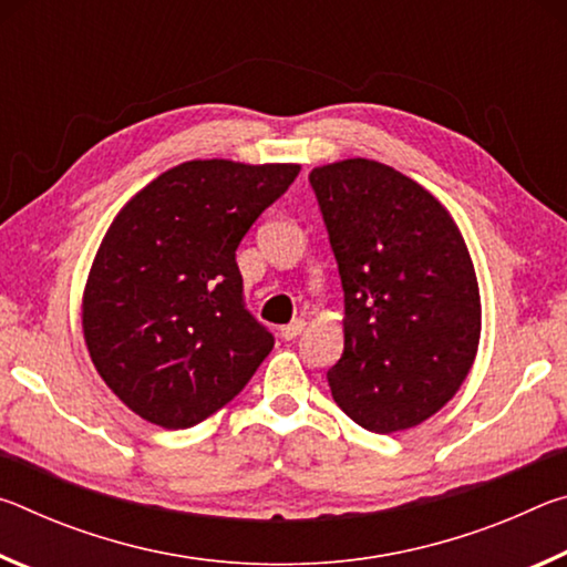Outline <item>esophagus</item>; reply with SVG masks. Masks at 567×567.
<instances>
[{"mask_svg":"<svg viewBox=\"0 0 567 567\" xmlns=\"http://www.w3.org/2000/svg\"><path fill=\"white\" fill-rule=\"evenodd\" d=\"M302 330H305V320H292L290 324L280 328V334H282V340H295Z\"/></svg>","mask_w":567,"mask_h":567,"instance_id":"obj_1","label":"esophagus"}]
</instances>
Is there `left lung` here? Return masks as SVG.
I'll return each mask as SVG.
<instances>
[{
  "label": "left lung",
  "instance_id": "1",
  "mask_svg": "<svg viewBox=\"0 0 567 567\" xmlns=\"http://www.w3.org/2000/svg\"><path fill=\"white\" fill-rule=\"evenodd\" d=\"M310 185L344 292L332 398L372 433L420 425L455 395L477 352L465 239L425 187L380 162L315 167Z\"/></svg>",
  "mask_w": 567,
  "mask_h": 567
}]
</instances>
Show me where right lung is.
I'll use <instances>...</instances> for the list:
<instances>
[{"instance_id": "obj_1", "label": "right lung", "mask_w": 567, "mask_h": 567, "mask_svg": "<svg viewBox=\"0 0 567 567\" xmlns=\"http://www.w3.org/2000/svg\"><path fill=\"white\" fill-rule=\"evenodd\" d=\"M297 175V165L185 162L114 217L84 287L82 328L102 380L140 417L197 425L270 354L275 338L247 310L235 252Z\"/></svg>"}]
</instances>
